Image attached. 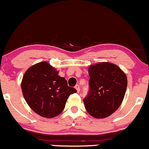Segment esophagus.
Returning <instances> with one entry per match:
<instances>
[{
    "mask_svg": "<svg viewBox=\"0 0 149 149\" xmlns=\"http://www.w3.org/2000/svg\"><path fill=\"white\" fill-rule=\"evenodd\" d=\"M75 88L76 89V91H77V92H80V86H78V85H76V86H75Z\"/></svg>",
    "mask_w": 149,
    "mask_h": 149,
    "instance_id": "obj_1",
    "label": "esophagus"
}]
</instances>
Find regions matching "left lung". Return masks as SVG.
Wrapping results in <instances>:
<instances>
[{
  "instance_id": "1",
  "label": "left lung",
  "mask_w": 149,
  "mask_h": 149,
  "mask_svg": "<svg viewBox=\"0 0 149 149\" xmlns=\"http://www.w3.org/2000/svg\"><path fill=\"white\" fill-rule=\"evenodd\" d=\"M89 91L83 99L87 112L100 119L109 117L122 103L127 86L126 74L120 67L108 62L91 66Z\"/></svg>"
}]
</instances>
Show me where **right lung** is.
<instances>
[{
  "label": "right lung",
  "instance_id": "1",
  "mask_svg": "<svg viewBox=\"0 0 149 149\" xmlns=\"http://www.w3.org/2000/svg\"><path fill=\"white\" fill-rule=\"evenodd\" d=\"M47 62H40L27 70L21 88L30 108L42 117L52 118L63 110L70 95L76 93Z\"/></svg>",
  "mask_w": 149,
  "mask_h": 149
}]
</instances>
